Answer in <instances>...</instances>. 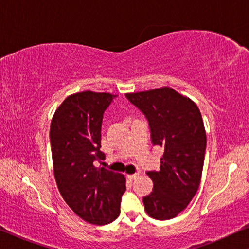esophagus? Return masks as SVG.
Listing matches in <instances>:
<instances>
[{
	"instance_id": "obj_1",
	"label": "esophagus",
	"mask_w": 249,
	"mask_h": 249,
	"mask_svg": "<svg viewBox=\"0 0 249 249\" xmlns=\"http://www.w3.org/2000/svg\"><path fill=\"white\" fill-rule=\"evenodd\" d=\"M137 177H139V173H134V174H128V176H127V179L132 181V180H135Z\"/></svg>"
}]
</instances>
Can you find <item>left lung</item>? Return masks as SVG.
Wrapping results in <instances>:
<instances>
[{"label":"left lung","mask_w":249,"mask_h":249,"mask_svg":"<svg viewBox=\"0 0 249 249\" xmlns=\"http://www.w3.org/2000/svg\"><path fill=\"white\" fill-rule=\"evenodd\" d=\"M144 114L153 145L164 148L159 171L146 174L153 190L143 198L148 216L168 220L184 210L198 191L207 137L201 113L190 98L170 87L126 94Z\"/></svg>","instance_id":"left-lung-1"}]
</instances>
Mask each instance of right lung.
<instances>
[{
    "mask_svg": "<svg viewBox=\"0 0 249 249\" xmlns=\"http://www.w3.org/2000/svg\"><path fill=\"white\" fill-rule=\"evenodd\" d=\"M116 95L81 91L67 97L51 121L50 143L55 182L73 213L92 225H107L120 216L125 177L95 161L101 151L103 115Z\"/></svg>",
    "mask_w": 249,
    "mask_h": 249,
    "instance_id": "right-lung-1",
    "label": "right lung"
}]
</instances>
